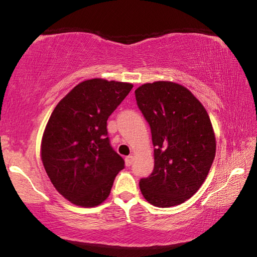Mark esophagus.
Wrapping results in <instances>:
<instances>
[{"label": "esophagus", "mask_w": 257, "mask_h": 257, "mask_svg": "<svg viewBox=\"0 0 257 257\" xmlns=\"http://www.w3.org/2000/svg\"><path fill=\"white\" fill-rule=\"evenodd\" d=\"M133 158H134V156H133V155L125 156V159H124V161H125V165H127V167H130V165H132V163H133Z\"/></svg>", "instance_id": "esophagus-1"}]
</instances>
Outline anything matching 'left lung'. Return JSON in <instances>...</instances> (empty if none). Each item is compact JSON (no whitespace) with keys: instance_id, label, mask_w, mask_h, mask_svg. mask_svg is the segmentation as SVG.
<instances>
[{"instance_id":"left-lung-1","label":"left lung","mask_w":257,"mask_h":257,"mask_svg":"<svg viewBox=\"0 0 257 257\" xmlns=\"http://www.w3.org/2000/svg\"><path fill=\"white\" fill-rule=\"evenodd\" d=\"M135 94L155 147L153 172L139 181V188L152 205H179L201 188L215 158L210 116L195 95L177 82H147Z\"/></svg>"}]
</instances>
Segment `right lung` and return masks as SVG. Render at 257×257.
Returning a JSON list of instances; mask_svg holds the SVG:
<instances>
[{"mask_svg": "<svg viewBox=\"0 0 257 257\" xmlns=\"http://www.w3.org/2000/svg\"><path fill=\"white\" fill-rule=\"evenodd\" d=\"M134 87L94 78L56 104L41 143V159L54 188L69 202L94 207L108 197L124 161L108 143L106 121Z\"/></svg>", "mask_w": 257, "mask_h": 257, "instance_id": "right-lung-1", "label": "right lung"}]
</instances>
